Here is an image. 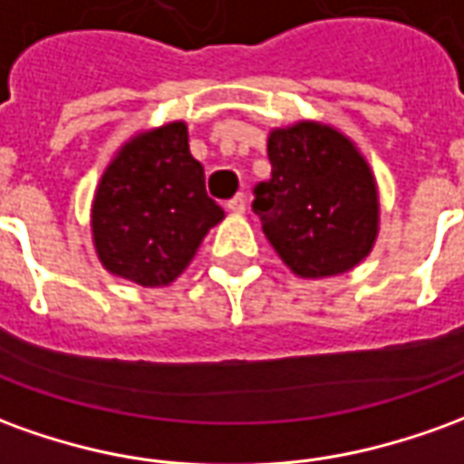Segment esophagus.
Returning a JSON list of instances; mask_svg holds the SVG:
<instances>
[{"mask_svg": "<svg viewBox=\"0 0 464 464\" xmlns=\"http://www.w3.org/2000/svg\"><path fill=\"white\" fill-rule=\"evenodd\" d=\"M226 206H228V210H231V213H238V216H241V213H246V198H243V193L233 196V198L228 200Z\"/></svg>", "mask_w": 464, "mask_h": 464, "instance_id": "1", "label": "esophagus"}]
</instances>
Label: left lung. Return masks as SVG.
<instances>
[{"mask_svg": "<svg viewBox=\"0 0 464 464\" xmlns=\"http://www.w3.org/2000/svg\"><path fill=\"white\" fill-rule=\"evenodd\" d=\"M268 183L254 210L278 258L301 278L359 266L379 233V190L354 140L326 122L299 120L268 132Z\"/></svg>", "mask_w": 464, "mask_h": 464, "instance_id": "obj_1", "label": "left lung"}]
</instances>
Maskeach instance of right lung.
<instances>
[{"label":"right lung","instance_id":"obj_1","mask_svg":"<svg viewBox=\"0 0 464 464\" xmlns=\"http://www.w3.org/2000/svg\"><path fill=\"white\" fill-rule=\"evenodd\" d=\"M221 221L180 120L138 132L112 155L90 213L100 264L145 288L173 284Z\"/></svg>","mask_w":464,"mask_h":464}]
</instances>
